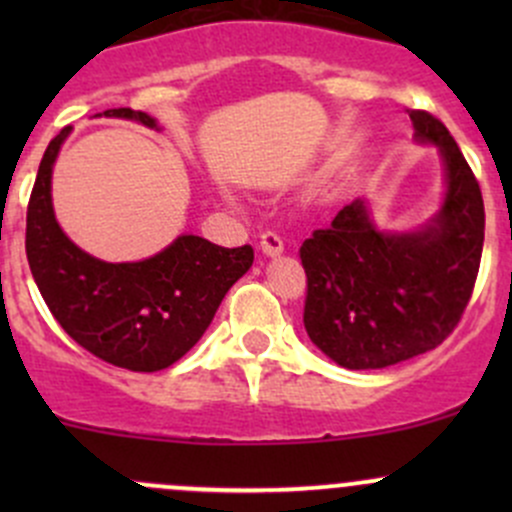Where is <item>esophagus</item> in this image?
Here are the masks:
<instances>
[{
    "label": "esophagus",
    "mask_w": 512,
    "mask_h": 512,
    "mask_svg": "<svg viewBox=\"0 0 512 512\" xmlns=\"http://www.w3.org/2000/svg\"><path fill=\"white\" fill-rule=\"evenodd\" d=\"M260 247H262V252H265L267 257H277V255H282V252H285V242H282V237L277 235V232H262V237H260Z\"/></svg>",
    "instance_id": "34e87169"
}]
</instances>
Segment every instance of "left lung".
I'll list each match as a JSON object with an SVG mask.
<instances>
[{
	"instance_id": "1",
	"label": "left lung",
	"mask_w": 512,
	"mask_h": 512,
	"mask_svg": "<svg viewBox=\"0 0 512 512\" xmlns=\"http://www.w3.org/2000/svg\"><path fill=\"white\" fill-rule=\"evenodd\" d=\"M409 118L416 141L441 153V210L418 230L384 232L359 198L299 247L304 329L344 369H384L436 349L461 322L476 285L485 232L476 175L436 116L409 111Z\"/></svg>"
}]
</instances>
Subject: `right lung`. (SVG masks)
<instances>
[{
    "mask_svg": "<svg viewBox=\"0 0 512 512\" xmlns=\"http://www.w3.org/2000/svg\"><path fill=\"white\" fill-rule=\"evenodd\" d=\"M158 128L133 108L96 113ZM71 126L61 128L39 163L27 208V260L46 307L76 344L131 371H160L188 354L213 322L227 289L252 267L250 245L220 247L180 235L141 262H103L56 223L51 170Z\"/></svg>",
    "mask_w": 512,
    "mask_h": 512,
    "instance_id": "1",
    "label": "right lung"
}]
</instances>
